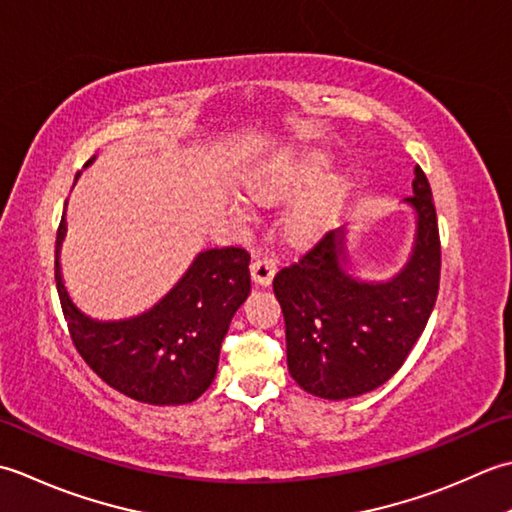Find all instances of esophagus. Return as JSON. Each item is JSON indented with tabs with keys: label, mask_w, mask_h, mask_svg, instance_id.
<instances>
[{
	"label": "esophagus",
	"mask_w": 512,
	"mask_h": 512,
	"mask_svg": "<svg viewBox=\"0 0 512 512\" xmlns=\"http://www.w3.org/2000/svg\"><path fill=\"white\" fill-rule=\"evenodd\" d=\"M278 260L274 254H258L252 260V278L258 285H269L274 280Z\"/></svg>",
	"instance_id": "esophagus-1"
}]
</instances>
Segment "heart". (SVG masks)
<instances>
[{"mask_svg": "<svg viewBox=\"0 0 512 512\" xmlns=\"http://www.w3.org/2000/svg\"><path fill=\"white\" fill-rule=\"evenodd\" d=\"M318 165H320V161L318 159H314L311 161L307 168H305V172H316L318 170ZM252 192L256 194V196H260V198H267V196H271L274 194V185H271L269 181H265V179H256V181H252ZM318 221V210H316V205H307L305 210H302L298 216H296V225L300 227V229H307V227H311Z\"/></svg>", "mask_w": 512, "mask_h": 512, "instance_id": "heart-1", "label": "heart"}]
</instances>
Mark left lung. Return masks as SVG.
Here are the masks:
<instances>
[{
    "label": "left lung",
    "instance_id": "obj_1",
    "mask_svg": "<svg viewBox=\"0 0 512 512\" xmlns=\"http://www.w3.org/2000/svg\"><path fill=\"white\" fill-rule=\"evenodd\" d=\"M417 238L411 263L391 283H358L344 274L329 232L274 276L283 307L287 367L302 389L344 400L387 382L422 336L440 291L442 245L429 179L415 168Z\"/></svg>",
    "mask_w": 512,
    "mask_h": 512
}]
</instances>
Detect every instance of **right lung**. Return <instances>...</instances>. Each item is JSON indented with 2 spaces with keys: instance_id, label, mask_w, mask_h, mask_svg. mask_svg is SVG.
I'll return each instance as SVG.
<instances>
[{
  "instance_id": "1",
  "label": "right lung",
  "mask_w": 512,
  "mask_h": 512,
  "mask_svg": "<svg viewBox=\"0 0 512 512\" xmlns=\"http://www.w3.org/2000/svg\"><path fill=\"white\" fill-rule=\"evenodd\" d=\"M55 243V283L68 333L79 356L99 378L128 398L172 406L187 404L210 387L229 320L249 294V256L243 247L207 249L148 314L123 322H95L81 314L61 283Z\"/></svg>"
}]
</instances>
